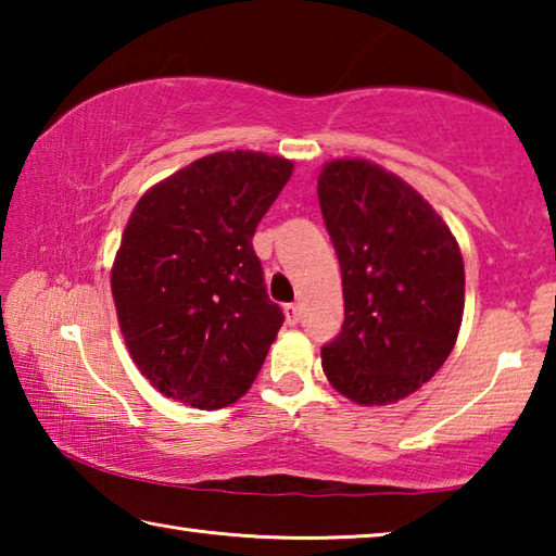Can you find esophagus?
I'll return each instance as SVG.
<instances>
[{"instance_id": "esophagus-1", "label": "esophagus", "mask_w": 556, "mask_h": 556, "mask_svg": "<svg viewBox=\"0 0 556 556\" xmlns=\"http://www.w3.org/2000/svg\"><path fill=\"white\" fill-rule=\"evenodd\" d=\"M285 318H287L289 326H296L299 318H301V308L296 304H287L285 306Z\"/></svg>"}]
</instances>
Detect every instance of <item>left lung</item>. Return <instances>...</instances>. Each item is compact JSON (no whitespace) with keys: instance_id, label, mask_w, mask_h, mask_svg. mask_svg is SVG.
Instances as JSON below:
<instances>
[{"instance_id":"8db88e82","label":"left lung","mask_w":556,"mask_h":556,"mask_svg":"<svg viewBox=\"0 0 556 556\" xmlns=\"http://www.w3.org/2000/svg\"><path fill=\"white\" fill-rule=\"evenodd\" d=\"M318 203L343 277L345 318L321 365L357 404L419 390L454 351L464 316V257L437 211L384 168L336 159Z\"/></svg>"}]
</instances>
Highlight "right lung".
<instances>
[{
	"mask_svg": "<svg viewBox=\"0 0 556 556\" xmlns=\"http://www.w3.org/2000/svg\"><path fill=\"white\" fill-rule=\"evenodd\" d=\"M262 152H218L139 199L112 267L131 361L166 397L220 409L252 388L285 324L252 235L291 176Z\"/></svg>",
	"mask_w": 556,
	"mask_h": 556,
	"instance_id": "add662e5",
	"label": "right lung"
}]
</instances>
